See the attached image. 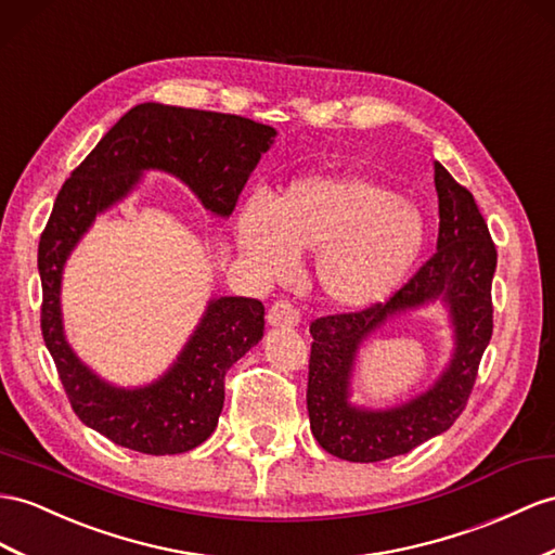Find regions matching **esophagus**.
Segmentation results:
<instances>
[{"mask_svg":"<svg viewBox=\"0 0 555 555\" xmlns=\"http://www.w3.org/2000/svg\"><path fill=\"white\" fill-rule=\"evenodd\" d=\"M267 323L272 328H293L300 323V311H297L288 300H276L267 311Z\"/></svg>","mask_w":555,"mask_h":555,"instance_id":"1","label":"esophagus"}]
</instances>
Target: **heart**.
I'll return each instance as SVG.
<instances>
[{
	"instance_id": "obj_1",
	"label": "heart",
	"mask_w": 555,
	"mask_h": 555,
	"mask_svg": "<svg viewBox=\"0 0 555 555\" xmlns=\"http://www.w3.org/2000/svg\"><path fill=\"white\" fill-rule=\"evenodd\" d=\"M238 248L267 281L317 253L314 281L343 309L371 307L399 286L424 248L422 212L363 176H307L272 202L250 198L236 220Z\"/></svg>"
}]
</instances>
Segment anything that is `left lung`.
<instances>
[{"label": "left lung", "instance_id": "8db88e82", "mask_svg": "<svg viewBox=\"0 0 555 555\" xmlns=\"http://www.w3.org/2000/svg\"><path fill=\"white\" fill-rule=\"evenodd\" d=\"M438 192V244L434 258L389 300L363 311L321 317L309 325L307 410L319 446L347 462H382L405 454L462 415L476 385L482 351L492 337V276L496 248L474 194L434 162ZM443 301L455 331V353L431 390L389 411L348 403L352 361L362 339L403 310Z\"/></svg>", "mask_w": 555, "mask_h": 555}]
</instances>
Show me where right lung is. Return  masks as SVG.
<instances>
[{
    "label": "right lung",
    "mask_w": 555,
    "mask_h": 555,
    "mask_svg": "<svg viewBox=\"0 0 555 555\" xmlns=\"http://www.w3.org/2000/svg\"><path fill=\"white\" fill-rule=\"evenodd\" d=\"M272 126L220 112L142 103L112 126L61 188L39 238L41 335L77 417L112 443L142 454L188 452L216 431L224 375L262 339L264 305L253 297L210 300L178 361L147 387L121 389L69 349L61 319V279L69 253L98 212L129 196L145 170L180 178L212 216L230 218Z\"/></svg>",
    "instance_id": "right-lung-1"
}]
</instances>
